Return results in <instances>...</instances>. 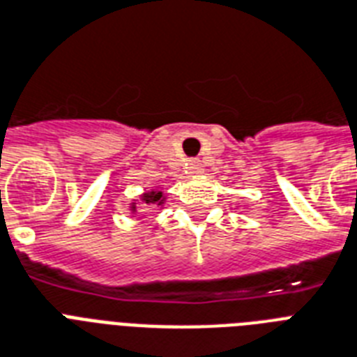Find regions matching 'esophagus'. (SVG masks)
Instances as JSON below:
<instances>
[{"instance_id": "1", "label": "esophagus", "mask_w": 357, "mask_h": 357, "mask_svg": "<svg viewBox=\"0 0 357 357\" xmlns=\"http://www.w3.org/2000/svg\"><path fill=\"white\" fill-rule=\"evenodd\" d=\"M187 170H189V174H202L204 172V167H202V162L198 159H192L187 165Z\"/></svg>"}]
</instances>
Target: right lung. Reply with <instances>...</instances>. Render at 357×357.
Returning a JSON list of instances; mask_svg holds the SVG:
<instances>
[{
	"mask_svg": "<svg viewBox=\"0 0 357 357\" xmlns=\"http://www.w3.org/2000/svg\"><path fill=\"white\" fill-rule=\"evenodd\" d=\"M165 202H167V196H165V192H162L161 189H151V190H146V192H142V195L137 198V200H133L131 204H129V213H137L139 211V206L142 204V206H148V207H161L165 206Z\"/></svg>",
	"mask_w": 357,
	"mask_h": 357,
	"instance_id": "right-lung-1",
	"label": "right lung"
}]
</instances>
